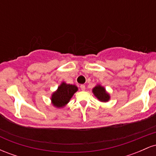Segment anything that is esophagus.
<instances>
[{
	"label": "esophagus",
	"instance_id": "34e87169",
	"mask_svg": "<svg viewBox=\"0 0 156 156\" xmlns=\"http://www.w3.org/2000/svg\"><path fill=\"white\" fill-rule=\"evenodd\" d=\"M80 89H81L82 91H84V90H85L86 87H85V85H83V84H81V85L80 86Z\"/></svg>",
	"mask_w": 156,
	"mask_h": 156
}]
</instances>
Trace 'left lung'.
Segmentation results:
<instances>
[{
  "instance_id": "8db88e82",
  "label": "left lung",
  "mask_w": 156,
  "mask_h": 156,
  "mask_svg": "<svg viewBox=\"0 0 156 156\" xmlns=\"http://www.w3.org/2000/svg\"><path fill=\"white\" fill-rule=\"evenodd\" d=\"M92 92L95 97L101 102H107L110 99V96L108 93L106 92L104 87L101 85H98L92 89Z\"/></svg>"
}]
</instances>
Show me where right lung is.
Instances as JSON below:
<instances>
[{"instance_id": "add662e5", "label": "right lung", "mask_w": 156, "mask_h": 156, "mask_svg": "<svg viewBox=\"0 0 156 156\" xmlns=\"http://www.w3.org/2000/svg\"><path fill=\"white\" fill-rule=\"evenodd\" d=\"M77 91L78 87L76 86L67 84L63 82L58 87L56 92L52 94L51 101L53 105L57 108H62L69 103V100Z\"/></svg>"}]
</instances>
